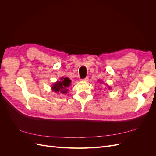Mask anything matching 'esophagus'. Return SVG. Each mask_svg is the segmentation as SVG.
<instances>
[{"instance_id":"1","label":"esophagus","mask_w":156,"mask_h":156,"mask_svg":"<svg viewBox=\"0 0 156 156\" xmlns=\"http://www.w3.org/2000/svg\"><path fill=\"white\" fill-rule=\"evenodd\" d=\"M83 81H85V82H87V81H88V77L84 78V79H83Z\"/></svg>"}]
</instances>
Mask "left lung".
<instances>
[{
	"label": "left lung",
	"mask_w": 156,
	"mask_h": 156,
	"mask_svg": "<svg viewBox=\"0 0 156 156\" xmlns=\"http://www.w3.org/2000/svg\"><path fill=\"white\" fill-rule=\"evenodd\" d=\"M101 82H102V81H101ZM102 83H103V82H102ZM110 88H110V87H108V89H110Z\"/></svg>",
	"instance_id": "8db88e82"
}]
</instances>
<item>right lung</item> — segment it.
Returning a JSON list of instances; mask_svg holds the SVG:
<instances>
[{"label":"right lung","mask_w":156,"mask_h":156,"mask_svg":"<svg viewBox=\"0 0 156 156\" xmlns=\"http://www.w3.org/2000/svg\"><path fill=\"white\" fill-rule=\"evenodd\" d=\"M60 81H56L51 87L52 90L59 94H66L68 91V88L70 86L71 80L68 77L60 78Z\"/></svg>","instance_id":"right-lung-1"}]
</instances>
